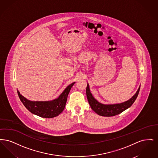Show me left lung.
<instances>
[{"label":"left lung","instance_id":"1","mask_svg":"<svg viewBox=\"0 0 158 158\" xmlns=\"http://www.w3.org/2000/svg\"><path fill=\"white\" fill-rule=\"evenodd\" d=\"M140 88H139L138 90L136 92L135 95L130 98L127 101L117 104H111V105H104L98 102L90 93L89 90V86L88 84L86 87V96L90 105L91 108L98 115L104 116V117H111L123 112L126 110H127L129 107H130L135 101L136 98L138 96L139 93Z\"/></svg>","mask_w":158,"mask_h":158}]
</instances>
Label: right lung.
<instances>
[{
	"instance_id": "obj_1",
	"label": "right lung",
	"mask_w": 158,
	"mask_h": 158,
	"mask_svg": "<svg viewBox=\"0 0 158 158\" xmlns=\"http://www.w3.org/2000/svg\"><path fill=\"white\" fill-rule=\"evenodd\" d=\"M71 83L62 92L59 97L51 101H31L24 98L18 90L21 101L31 113L43 118H53L57 116L64 109L68 94L74 85Z\"/></svg>"
}]
</instances>
